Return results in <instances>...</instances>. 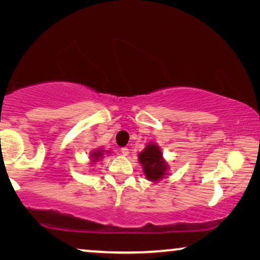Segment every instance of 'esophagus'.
Returning a JSON list of instances; mask_svg holds the SVG:
<instances>
[{"mask_svg": "<svg viewBox=\"0 0 260 260\" xmlns=\"http://www.w3.org/2000/svg\"><path fill=\"white\" fill-rule=\"evenodd\" d=\"M121 153H122V156H128V153H129V149H127V148H121Z\"/></svg>", "mask_w": 260, "mask_h": 260, "instance_id": "esophagus-1", "label": "esophagus"}]
</instances>
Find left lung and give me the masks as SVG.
Listing matches in <instances>:
<instances>
[{
  "label": "left lung",
  "instance_id": "obj_1",
  "mask_svg": "<svg viewBox=\"0 0 260 260\" xmlns=\"http://www.w3.org/2000/svg\"><path fill=\"white\" fill-rule=\"evenodd\" d=\"M139 162L142 165L143 174L151 182H159L169 175L170 165L162 157L161 149L157 143L149 142L139 153Z\"/></svg>",
  "mask_w": 260,
  "mask_h": 260
}]
</instances>
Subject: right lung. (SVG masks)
<instances>
[{"label":"right lung","instance_id":"add662e5","mask_svg":"<svg viewBox=\"0 0 260 260\" xmlns=\"http://www.w3.org/2000/svg\"><path fill=\"white\" fill-rule=\"evenodd\" d=\"M104 152L105 153H110V150L105 151L104 149H95L90 152L89 155V159H90V164H96V162L102 160L104 157Z\"/></svg>","mask_w":260,"mask_h":260}]
</instances>
